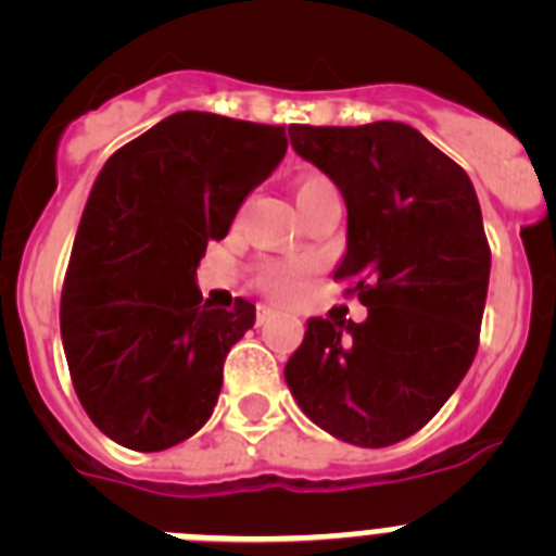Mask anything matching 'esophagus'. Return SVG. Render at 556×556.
<instances>
[{
    "label": "esophagus",
    "mask_w": 556,
    "mask_h": 556,
    "mask_svg": "<svg viewBox=\"0 0 556 556\" xmlns=\"http://www.w3.org/2000/svg\"><path fill=\"white\" fill-rule=\"evenodd\" d=\"M273 314H275V308L267 306V303H262V306L255 308V320H258V326H262V323H267Z\"/></svg>",
    "instance_id": "34e87169"
}]
</instances>
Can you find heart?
I'll use <instances>...</instances> for the list:
<instances>
[{"mask_svg": "<svg viewBox=\"0 0 556 556\" xmlns=\"http://www.w3.org/2000/svg\"><path fill=\"white\" fill-rule=\"evenodd\" d=\"M328 184L320 175H308L298 184V191H306L312 186ZM308 267L303 262H269L264 264L262 273H258V283H262L264 292L275 294V298H292L298 289H301L303 278H306Z\"/></svg>", "mask_w": 556, "mask_h": 556, "instance_id": "heart-1", "label": "heart"}]
</instances>
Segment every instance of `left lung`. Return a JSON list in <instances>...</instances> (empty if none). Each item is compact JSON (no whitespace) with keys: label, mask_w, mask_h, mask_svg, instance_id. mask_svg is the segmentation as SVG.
Listing matches in <instances>:
<instances>
[{"label":"left lung","mask_w":556,"mask_h":556,"mask_svg":"<svg viewBox=\"0 0 556 556\" xmlns=\"http://www.w3.org/2000/svg\"><path fill=\"white\" fill-rule=\"evenodd\" d=\"M292 150L326 172L348 208V278L367 320L312 317L283 367L312 424L384 448L424 429L479 348L490 244L459 164L404 122L289 125Z\"/></svg>","instance_id":"obj_1"}]
</instances>
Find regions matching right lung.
Returning <instances> with one entry per match:
<instances>
[{
    "instance_id": "obj_1",
    "label": "right lung",
    "mask_w": 556,
    "mask_h": 556,
    "mask_svg": "<svg viewBox=\"0 0 556 556\" xmlns=\"http://www.w3.org/2000/svg\"><path fill=\"white\" fill-rule=\"evenodd\" d=\"M283 152V125L180 111L97 175L63 281L61 337L83 409L113 443L172 448L217 406L225 356L255 306L214 308L194 275Z\"/></svg>"
}]
</instances>
